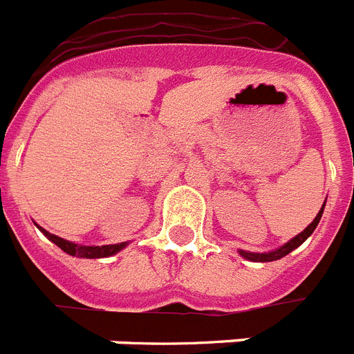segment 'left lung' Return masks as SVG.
Instances as JSON below:
<instances>
[{
	"label": "left lung",
	"mask_w": 354,
	"mask_h": 354,
	"mask_svg": "<svg viewBox=\"0 0 354 354\" xmlns=\"http://www.w3.org/2000/svg\"><path fill=\"white\" fill-rule=\"evenodd\" d=\"M324 207H326V202L322 204L321 211L317 213V216L313 218V222L308 225L306 229H304L303 232H299L297 236H294L290 241H286L285 245L277 247V249L274 250H268V252H250V250H238V254L241 256V258L249 259V261H259V263H267V261H276V259H281L285 258L286 254H290L292 250L297 249L299 245H303L304 241L308 240V238L312 236V232L315 231V227L319 225V222H321L322 218V213H324Z\"/></svg>",
	"instance_id": "obj_1"
}]
</instances>
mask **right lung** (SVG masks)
Returning a JSON list of instances; mask_svg holds the SVG:
<instances>
[{
  "mask_svg": "<svg viewBox=\"0 0 354 354\" xmlns=\"http://www.w3.org/2000/svg\"><path fill=\"white\" fill-rule=\"evenodd\" d=\"M37 225V223H35ZM39 231L44 234L50 241H53L57 247L64 250L66 254L69 256H77V258H86V259H98V258H109V256L118 254L120 250L125 249L129 245V241H123V243H114V245H78V243H73V241H68L64 238L57 236V234H51L46 229H42L41 225H37Z\"/></svg>",
  "mask_w": 354,
  "mask_h": 354,
  "instance_id": "add662e5",
  "label": "right lung"
}]
</instances>
